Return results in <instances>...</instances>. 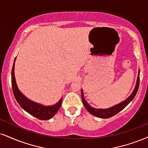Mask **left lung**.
Wrapping results in <instances>:
<instances>
[{"mask_svg":"<svg viewBox=\"0 0 148 148\" xmlns=\"http://www.w3.org/2000/svg\"><path fill=\"white\" fill-rule=\"evenodd\" d=\"M139 73L140 70H138V77H137L136 86H135L134 91H133L132 93L131 94V95L127 99H125V101H123V102L119 103V104L116 105L114 106L111 107V108H107V109H96V108H92V107L87 103V101L85 100L84 95H83V90H81L82 101H83V105H84V106L85 107V108H86L87 110H88L90 114H92V115L95 116L99 117V118L101 119L110 118V117L113 116L118 114L119 112H121L123 109H124V108H125V107L133 100V99H134L135 96H136L137 91H138V87H139Z\"/></svg>","mask_w":148,"mask_h":148,"instance_id":"1","label":"left lung"}]
</instances>
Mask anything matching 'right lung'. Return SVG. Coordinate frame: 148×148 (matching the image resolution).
I'll list each match as a JSON object with an SVG mask.
<instances>
[{"label": "right lung", "instance_id": "add662e5", "mask_svg": "<svg viewBox=\"0 0 148 148\" xmlns=\"http://www.w3.org/2000/svg\"><path fill=\"white\" fill-rule=\"evenodd\" d=\"M15 60L16 58L14 59L12 70V86L14 97L16 99L17 102L18 103L21 108L24 110H25L27 112L36 118L40 119V120H48V119L52 118L56 114L58 110H59L63 99H60L56 104L54 105V106H45L41 104H39V103L34 102V101L27 99L26 97H25L18 88L15 77H14Z\"/></svg>", "mask_w": 148, "mask_h": 148}]
</instances>
